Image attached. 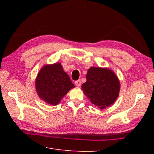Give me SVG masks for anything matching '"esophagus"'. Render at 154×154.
<instances>
[{"label": "esophagus", "mask_w": 154, "mask_h": 154, "mask_svg": "<svg viewBox=\"0 0 154 154\" xmlns=\"http://www.w3.org/2000/svg\"><path fill=\"white\" fill-rule=\"evenodd\" d=\"M74 83H75V85H76V87H80V85H81V81L80 80H78L77 81H75Z\"/></svg>", "instance_id": "obj_1"}]
</instances>
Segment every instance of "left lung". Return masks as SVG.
Wrapping results in <instances>:
<instances>
[{"mask_svg": "<svg viewBox=\"0 0 154 154\" xmlns=\"http://www.w3.org/2000/svg\"><path fill=\"white\" fill-rule=\"evenodd\" d=\"M87 82L82 88L91 103L101 109L113 104L120 89L119 81L109 69L91 67L86 76Z\"/></svg>", "mask_w": 154, "mask_h": 154, "instance_id": "8db88e82", "label": "left lung"}]
</instances>
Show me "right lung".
Instances as JSON below:
<instances>
[{
	"instance_id": "1",
	"label": "right lung",
	"mask_w": 154,
	"mask_h": 154,
	"mask_svg": "<svg viewBox=\"0 0 154 154\" xmlns=\"http://www.w3.org/2000/svg\"><path fill=\"white\" fill-rule=\"evenodd\" d=\"M36 90L40 98L56 105L74 85L62 65H46L41 69L36 80Z\"/></svg>"
}]
</instances>
